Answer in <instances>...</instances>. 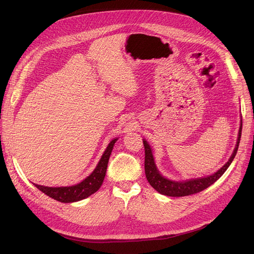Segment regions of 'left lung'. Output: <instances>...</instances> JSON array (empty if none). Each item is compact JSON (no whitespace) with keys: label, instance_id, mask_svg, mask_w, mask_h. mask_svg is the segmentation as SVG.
<instances>
[{"label":"left lung","instance_id":"obj_1","mask_svg":"<svg viewBox=\"0 0 254 254\" xmlns=\"http://www.w3.org/2000/svg\"><path fill=\"white\" fill-rule=\"evenodd\" d=\"M242 123L240 127V131H238V137L236 146L233 150V153L230 157L228 162L222 166L220 170H218L216 173L213 175L202 177V178H197V179H190L186 181H173L168 180L165 177L161 175L158 171V168L155 164V160H153L152 151L149 144L147 141L143 140L144 148H145V175L146 178H147L150 186L155 189L160 194L171 196V197H182V196H190L196 193H199L206 188L217 181L220 177L224 175V173L227 171V168L232 163V161L236 155L238 145H240L241 141V135H242Z\"/></svg>","mask_w":254,"mask_h":254}]
</instances>
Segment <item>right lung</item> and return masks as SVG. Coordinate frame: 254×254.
<instances>
[{
  "mask_svg": "<svg viewBox=\"0 0 254 254\" xmlns=\"http://www.w3.org/2000/svg\"><path fill=\"white\" fill-rule=\"evenodd\" d=\"M117 141L118 139H113L109 143V145L107 146V148L104 152V155L102 156L101 160H99L97 166L95 167V170L80 183L75 184V186L72 187L60 188H49L34 183L35 187L38 190H40L45 195L50 196L51 198L55 199L57 201L64 203L79 201L84 198L91 196L102 187L107 172V166H108L109 158L113 149V145Z\"/></svg>",
  "mask_w": 254,
  "mask_h": 254,
  "instance_id": "obj_1",
  "label": "right lung"
}]
</instances>
